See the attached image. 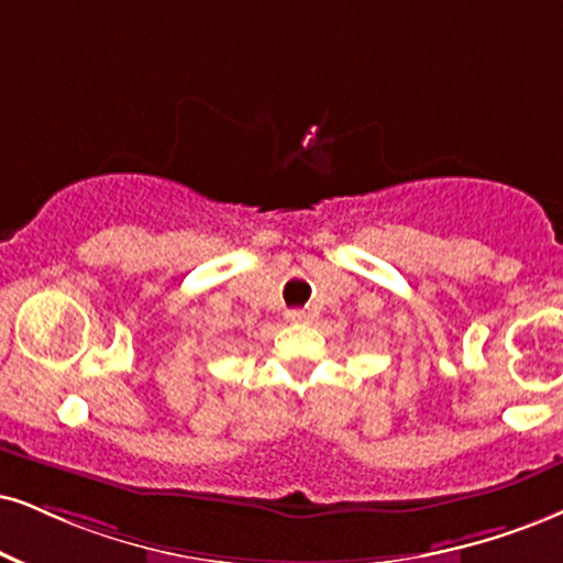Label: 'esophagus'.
I'll return each mask as SVG.
<instances>
[{"label": "esophagus", "instance_id": "esophagus-1", "mask_svg": "<svg viewBox=\"0 0 563 563\" xmlns=\"http://www.w3.org/2000/svg\"><path fill=\"white\" fill-rule=\"evenodd\" d=\"M308 313H305V310H287V321L289 323H305L308 321Z\"/></svg>", "mask_w": 563, "mask_h": 563}]
</instances>
